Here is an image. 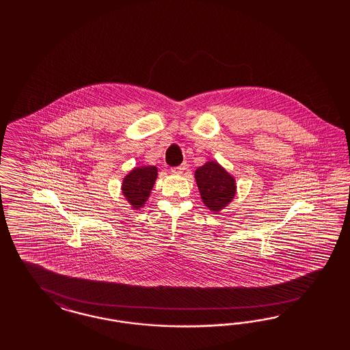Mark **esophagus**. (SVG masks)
<instances>
[{
    "mask_svg": "<svg viewBox=\"0 0 350 350\" xmlns=\"http://www.w3.org/2000/svg\"><path fill=\"white\" fill-rule=\"evenodd\" d=\"M186 170V165L182 164V165H178V167L170 168V172H172V174H180V173H183V170Z\"/></svg>",
    "mask_w": 350,
    "mask_h": 350,
    "instance_id": "obj_1",
    "label": "esophagus"
}]
</instances>
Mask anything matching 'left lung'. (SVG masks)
<instances>
[{"instance_id":"obj_1","label":"left lung","mask_w":350,"mask_h":350,"mask_svg":"<svg viewBox=\"0 0 350 350\" xmlns=\"http://www.w3.org/2000/svg\"><path fill=\"white\" fill-rule=\"evenodd\" d=\"M195 180L204 205L213 213L223 211L236 195V180L215 160H208L195 170Z\"/></svg>"}]
</instances>
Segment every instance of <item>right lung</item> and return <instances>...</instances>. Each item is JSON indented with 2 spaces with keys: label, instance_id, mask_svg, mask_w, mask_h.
I'll list each match as a JSON object with an SVG mask.
<instances>
[{
  "label": "right lung",
  "instance_id": "1",
  "mask_svg": "<svg viewBox=\"0 0 350 350\" xmlns=\"http://www.w3.org/2000/svg\"><path fill=\"white\" fill-rule=\"evenodd\" d=\"M157 178L158 168L155 165L135 167L124 176L122 180V195L132 209L138 211L146 204Z\"/></svg>",
  "mask_w": 350,
  "mask_h": 350
}]
</instances>
